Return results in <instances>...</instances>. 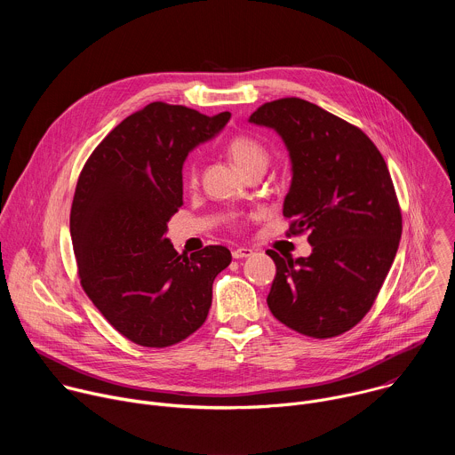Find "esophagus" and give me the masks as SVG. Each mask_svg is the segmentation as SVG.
I'll list each match as a JSON object with an SVG mask.
<instances>
[{
    "mask_svg": "<svg viewBox=\"0 0 455 455\" xmlns=\"http://www.w3.org/2000/svg\"><path fill=\"white\" fill-rule=\"evenodd\" d=\"M253 251L251 248H246V246H237L232 250V257L234 259H244V257H250Z\"/></svg>",
    "mask_w": 455,
    "mask_h": 455,
    "instance_id": "1",
    "label": "esophagus"
}]
</instances>
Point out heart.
<instances>
[{
  "label": "heart",
  "instance_id": "1",
  "mask_svg": "<svg viewBox=\"0 0 455 455\" xmlns=\"http://www.w3.org/2000/svg\"><path fill=\"white\" fill-rule=\"evenodd\" d=\"M227 153L237 169L244 174L255 169H267L270 162V151L267 144L250 135H235L227 142ZM185 185L194 188L198 185V169L196 165H188L185 169Z\"/></svg>",
  "mask_w": 455,
  "mask_h": 455
}]
</instances>
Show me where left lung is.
Instances as JSON below:
<instances>
[{"label": "left lung", "instance_id": "8db88e82", "mask_svg": "<svg viewBox=\"0 0 455 455\" xmlns=\"http://www.w3.org/2000/svg\"><path fill=\"white\" fill-rule=\"evenodd\" d=\"M248 120L286 144L293 176L283 214L313 246L299 259L267 251L277 268L268 307L300 335H342L367 315L398 251L402 211L387 164L360 127L297 97Z\"/></svg>", "mask_w": 455, "mask_h": 455}]
</instances>
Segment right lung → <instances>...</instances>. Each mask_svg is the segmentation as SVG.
Segmentation results:
<instances>
[{
  "instance_id": "obj_1",
  "label": "right lung",
  "mask_w": 455,
  "mask_h": 455,
  "mask_svg": "<svg viewBox=\"0 0 455 455\" xmlns=\"http://www.w3.org/2000/svg\"><path fill=\"white\" fill-rule=\"evenodd\" d=\"M230 113L151 102L124 118L84 164L70 232L83 290L111 326L144 347H169L205 322L212 283L232 255L220 244L187 257L165 237L183 205L187 155Z\"/></svg>"
}]
</instances>
